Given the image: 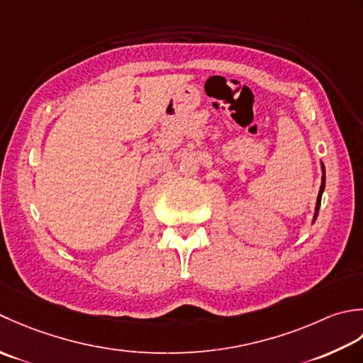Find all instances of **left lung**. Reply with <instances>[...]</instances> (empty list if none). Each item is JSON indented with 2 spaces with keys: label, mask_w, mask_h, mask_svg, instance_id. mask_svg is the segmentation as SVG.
Masks as SVG:
<instances>
[{
  "label": "left lung",
  "mask_w": 363,
  "mask_h": 363,
  "mask_svg": "<svg viewBox=\"0 0 363 363\" xmlns=\"http://www.w3.org/2000/svg\"><path fill=\"white\" fill-rule=\"evenodd\" d=\"M321 171H323V179H321V186H320V192H318V197H316V206H315V216H313V223L318 218V211H320V206H321V196L324 192V186H326V172H324V164L321 162Z\"/></svg>",
  "instance_id": "8db88e82"
}]
</instances>
